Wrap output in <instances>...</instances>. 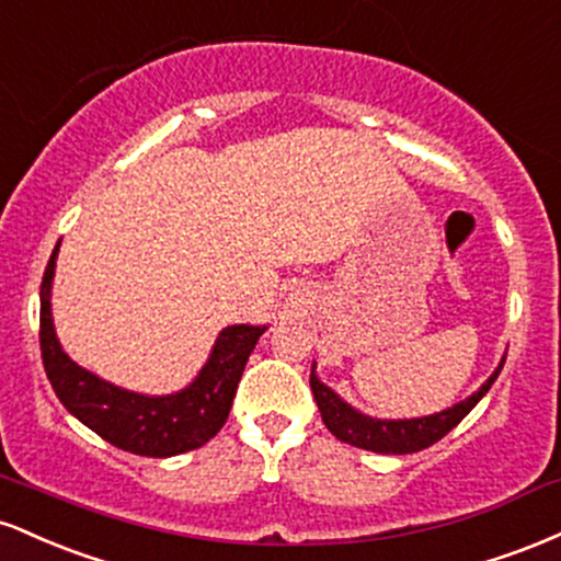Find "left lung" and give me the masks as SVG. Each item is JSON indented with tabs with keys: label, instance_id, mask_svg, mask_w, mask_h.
Masks as SVG:
<instances>
[{
	"label": "left lung",
	"instance_id": "left-lung-1",
	"mask_svg": "<svg viewBox=\"0 0 561 561\" xmlns=\"http://www.w3.org/2000/svg\"><path fill=\"white\" fill-rule=\"evenodd\" d=\"M506 356L501 358L499 369L482 382L478 392L467 398V401L450 405L446 411H437L430 416H416V420H375V416H366L358 409H353L351 403H345L332 388H327L324 382L317 377V364L311 366V390L317 398V405L321 411V420H324L327 430L337 437V440L347 443V446H356L364 450H375V454H414V450L430 448L433 443L440 440L443 435H448L474 405L480 403V398L491 390V385L499 377V371L504 369Z\"/></svg>",
	"mask_w": 561,
	"mask_h": 561
}]
</instances>
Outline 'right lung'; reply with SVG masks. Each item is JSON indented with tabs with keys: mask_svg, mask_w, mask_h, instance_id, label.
Wrapping results in <instances>:
<instances>
[{
	"mask_svg": "<svg viewBox=\"0 0 561 561\" xmlns=\"http://www.w3.org/2000/svg\"><path fill=\"white\" fill-rule=\"evenodd\" d=\"M60 242L53 250L42 279V343L44 371L53 390L76 420L105 437L115 448L137 456H165L195 450L214 437L227 422L237 385L250 353L266 327L234 324L221 330L208 362L195 382L171 396H139L105 382L87 371L62 351L53 324V276Z\"/></svg>",
	"mask_w": 561,
	"mask_h": 561,
	"instance_id": "add662e5",
	"label": "right lung"
}]
</instances>
